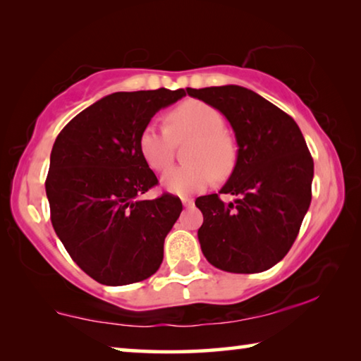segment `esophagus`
Listing matches in <instances>:
<instances>
[{
  "mask_svg": "<svg viewBox=\"0 0 361 361\" xmlns=\"http://www.w3.org/2000/svg\"><path fill=\"white\" fill-rule=\"evenodd\" d=\"M181 202H183V205H185V207H192L194 200L191 197H181Z\"/></svg>",
  "mask_w": 361,
  "mask_h": 361,
  "instance_id": "obj_1",
  "label": "esophagus"
}]
</instances>
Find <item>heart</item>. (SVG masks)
Instances as JSON below:
<instances>
[{"label": "heart", "mask_w": 361, "mask_h": 361, "mask_svg": "<svg viewBox=\"0 0 361 361\" xmlns=\"http://www.w3.org/2000/svg\"><path fill=\"white\" fill-rule=\"evenodd\" d=\"M169 129L146 126L138 140L145 162L164 172L172 166L176 143L192 140L185 167L169 170L162 176L166 191L186 195L204 189L213 178L228 176L235 167L237 146L231 133L223 129L224 118L215 106L200 100H186L167 114Z\"/></svg>", "instance_id": "obj_1"}]
</instances>
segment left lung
<instances>
[{
    "instance_id": "left-lung-1",
    "label": "left lung",
    "mask_w": 361,
    "mask_h": 361,
    "mask_svg": "<svg viewBox=\"0 0 361 361\" xmlns=\"http://www.w3.org/2000/svg\"><path fill=\"white\" fill-rule=\"evenodd\" d=\"M188 95L226 116L237 140V162L219 194L200 195L195 207L202 253L218 269L256 274L290 252L312 199L314 161L291 116L240 85L186 89Z\"/></svg>"
}]
</instances>
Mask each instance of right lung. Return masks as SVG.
Segmentation results:
<instances>
[{"instance_id": "1", "label": "right lung", "mask_w": 361, "mask_h": 361, "mask_svg": "<svg viewBox=\"0 0 361 361\" xmlns=\"http://www.w3.org/2000/svg\"><path fill=\"white\" fill-rule=\"evenodd\" d=\"M185 95L164 87L106 95L75 116L52 146L46 194L54 231L102 285L142 282L161 266L183 205L172 194L140 199L157 178L138 140L159 109Z\"/></svg>"}]
</instances>
